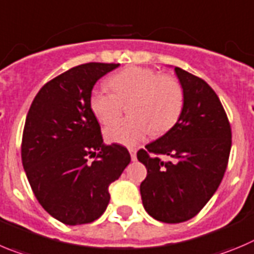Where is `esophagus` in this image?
Segmentation results:
<instances>
[{
  "mask_svg": "<svg viewBox=\"0 0 254 254\" xmlns=\"http://www.w3.org/2000/svg\"><path fill=\"white\" fill-rule=\"evenodd\" d=\"M128 151H129V153H131V159H132V161H134V160L137 159V156H136V152H137V150L134 147H129L128 148Z\"/></svg>",
  "mask_w": 254,
  "mask_h": 254,
  "instance_id": "34e87169",
  "label": "esophagus"
}]
</instances>
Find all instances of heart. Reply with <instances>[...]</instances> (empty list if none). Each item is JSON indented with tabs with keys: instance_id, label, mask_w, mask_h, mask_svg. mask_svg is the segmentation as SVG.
Returning a JSON list of instances; mask_svg holds the SVG:
<instances>
[{
	"instance_id": "heart-1",
	"label": "heart",
	"mask_w": 254,
	"mask_h": 254,
	"mask_svg": "<svg viewBox=\"0 0 254 254\" xmlns=\"http://www.w3.org/2000/svg\"><path fill=\"white\" fill-rule=\"evenodd\" d=\"M112 92L93 89L89 108L103 125H111L122 112V103L129 101L131 117L107 127L104 134L111 142L134 145L151 132L166 133L173 128L184 108V89L171 75H160L153 69L128 66L108 79Z\"/></svg>"
}]
</instances>
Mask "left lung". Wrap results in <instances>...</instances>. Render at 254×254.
I'll return each mask as SVG.
<instances>
[{"label": "left lung", "instance_id": "1", "mask_svg": "<svg viewBox=\"0 0 254 254\" xmlns=\"http://www.w3.org/2000/svg\"><path fill=\"white\" fill-rule=\"evenodd\" d=\"M184 108L173 128L137 152L147 169L139 191L156 220L181 223L205 206L222 183L232 147L227 113L210 85L175 66ZM169 155V162L158 156Z\"/></svg>", "mask_w": 254, "mask_h": 254}]
</instances>
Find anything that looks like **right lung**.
Wrapping results in <instances>:
<instances>
[{
  "label": "right lung",
  "mask_w": 254,
  "mask_h": 254,
  "mask_svg": "<svg viewBox=\"0 0 254 254\" xmlns=\"http://www.w3.org/2000/svg\"><path fill=\"white\" fill-rule=\"evenodd\" d=\"M118 65L88 63L69 69L39 90L27 113L24 170L37 201L64 224L98 219L111 199L109 185L131 161L126 147L104 145L89 108L97 80Z\"/></svg>",
  "instance_id": "add662e5"
}]
</instances>
